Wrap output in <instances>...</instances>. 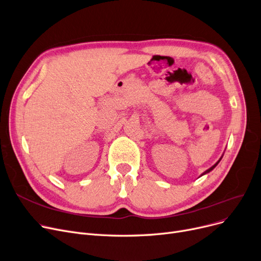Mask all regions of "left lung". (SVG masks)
<instances>
[{"label": "left lung", "mask_w": 261, "mask_h": 261, "mask_svg": "<svg viewBox=\"0 0 261 261\" xmlns=\"http://www.w3.org/2000/svg\"><path fill=\"white\" fill-rule=\"evenodd\" d=\"M221 160H222V156H221V158H220V159H219V161H218V162H217V163H215V164H214V165H212V166H211V167H210V168H208V169H207V171H206V172H203V173H202V174H201V175H200V177H201V176H203V175H206V174H208V173H210V172H211V171H212V169H213V168H214V167H215V166H217V165H218V164H219V163H220V161H221Z\"/></svg>", "instance_id": "left-lung-1"}]
</instances>
